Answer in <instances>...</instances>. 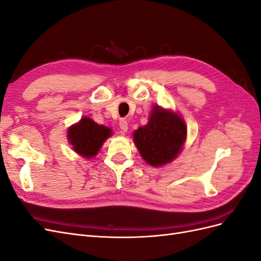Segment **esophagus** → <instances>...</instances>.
Instances as JSON below:
<instances>
[{"label": "esophagus", "instance_id": "1", "mask_svg": "<svg viewBox=\"0 0 261 261\" xmlns=\"http://www.w3.org/2000/svg\"><path fill=\"white\" fill-rule=\"evenodd\" d=\"M118 125H120V128H121V134H125L126 132H127L128 129V125H127V122H126L125 120H121L120 123H118Z\"/></svg>", "mask_w": 261, "mask_h": 261}]
</instances>
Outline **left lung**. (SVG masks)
<instances>
[{
	"label": "left lung",
	"mask_w": 261,
	"mask_h": 261,
	"mask_svg": "<svg viewBox=\"0 0 261 261\" xmlns=\"http://www.w3.org/2000/svg\"><path fill=\"white\" fill-rule=\"evenodd\" d=\"M187 128L179 114L155 106L148 124L134 132V143L143 159L152 167L172 162L186 140Z\"/></svg>",
	"instance_id": "obj_1"
}]
</instances>
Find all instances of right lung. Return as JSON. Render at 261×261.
<instances>
[{
	"instance_id": "obj_1",
	"label": "right lung",
	"mask_w": 261,
	"mask_h": 261,
	"mask_svg": "<svg viewBox=\"0 0 261 261\" xmlns=\"http://www.w3.org/2000/svg\"><path fill=\"white\" fill-rule=\"evenodd\" d=\"M111 135V128L99 125L87 116L70 126L67 130V138L74 151L86 159L96 155L107 138Z\"/></svg>"
}]
</instances>
